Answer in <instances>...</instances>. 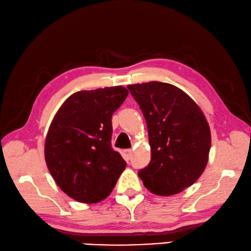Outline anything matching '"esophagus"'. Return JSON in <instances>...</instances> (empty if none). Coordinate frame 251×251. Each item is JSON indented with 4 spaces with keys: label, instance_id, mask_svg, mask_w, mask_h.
<instances>
[{
    "label": "esophagus",
    "instance_id": "esophagus-1",
    "mask_svg": "<svg viewBox=\"0 0 251 251\" xmlns=\"http://www.w3.org/2000/svg\"><path fill=\"white\" fill-rule=\"evenodd\" d=\"M131 155H132V150H130V149L123 151V156H125V159L126 161H129L131 159Z\"/></svg>",
    "mask_w": 251,
    "mask_h": 251
}]
</instances>
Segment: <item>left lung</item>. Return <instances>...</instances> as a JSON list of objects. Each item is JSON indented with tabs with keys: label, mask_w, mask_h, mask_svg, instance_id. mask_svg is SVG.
<instances>
[{
	"label": "left lung",
	"mask_w": 251,
	"mask_h": 251,
	"mask_svg": "<svg viewBox=\"0 0 251 251\" xmlns=\"http://www.w3.org/2000/svg\"><path fill=\"white\" fill-rule=\"evenodd\" d=\"M146 118L151 161L138 174L149 191L170 196L194 184L204 172L210 130L201 108L171 83L150 81L128 86Z\"/></svg>",
	"instance_id": "1"
}]
</instances>
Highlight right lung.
<instances>
[{
    "label": "right lung",
    "instance_id": "right-lung-1",
    "mask_svg": "<svg viewBox=\"0 0 251 251\" xmlns=\"http://www.w3.org/2000/svg\"><path fill=\"white\" fill-rule=\"evenodd\" d=\"M128 94L122 86L75 92L52 119L45 161L57 185L75 201L104 200L125 171L126 161L111 147V118Z\"/></svg>",
    "mask_w": 251,
    "mask_h": 251
}]
</instances>
